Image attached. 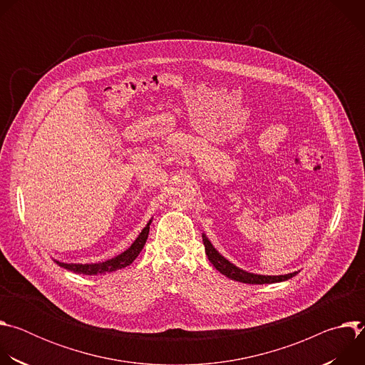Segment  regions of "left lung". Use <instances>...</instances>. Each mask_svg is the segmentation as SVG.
<instances>
[{"mask_svg":"<svg viewBox=\"0 0 365 365\" xmlns=\"http://www.w3.org/2000/svg\"><path fill=\"white\" fill-rule=\"evenodd\" d=\"M202 241L205 245V252L210 258V262L214 264V267L222 273L225 277L235 280V282H241V283H248V284H266V283H279V282H284L289 280L292 277H294L297 274V272L294 273H289V274H282V276H262V274H254V273H248L241 270L240 267L234 266L232 263H230L225 257H222L211 244V241L206 238L205 234H202Z\"/></svg>","mask_w":365,"mask_h":365,"instance_id":"obj_1","label":"left lung"}]
</instances>
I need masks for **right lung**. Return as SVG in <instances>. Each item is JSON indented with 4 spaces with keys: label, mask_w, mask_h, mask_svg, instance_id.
Listing matches in <instances>:
<instances>
[{
    "label": "right lung",
    "mask_w": 365,
    "mask_h": 365,
    "mask_svg": "<svg viewBox=\"0 0 365 365\" xmlns=\"http://www.w3.org/2000/svg\"><path fill=\"white\" fill-rule=\"evenodd\" d=\"M150 224H151V221H148V224L143 228V231L140 232V235L135 238V241L131 244V247L128 250H125L124 252L118 254L117 257H114L111 259H107V262L95 263V264H68V263H61V262H58V259H55V262L66 270H71V272L78 273V274H88V276L103 274V273H111V272H115V270H121V269L130 266L137 258L140 251L143 250V247L147 241V237H148Z\"/></svg>",
    "instance_id": "add662e5"
}]
</instances>
